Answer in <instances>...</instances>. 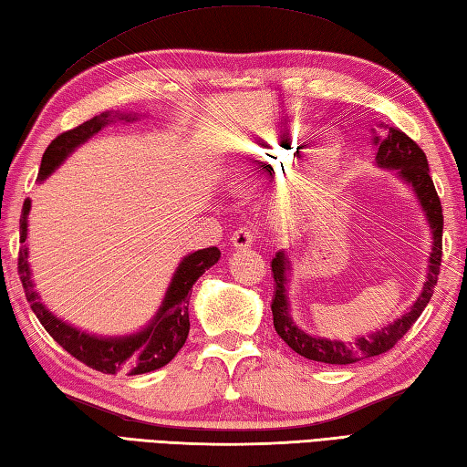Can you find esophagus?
Masks as SVG:
<instances>
[{
  "label": "esophagus",
  "instance_id": "34e87169",
  "mask_svg": "<svg viewBox=\"0 0 467 467\" xmlns=\"http://www.w3.org/2000/svg\"><path fill=\"white\" fill-rule=\"evenodd\" d=\"M253 243H254V234L249 231V228H239V231H234L231 236V244L234 249H249Z\"/></svg>",
  "mask_w": 467,
  "mask_h": 467
}]
</instances>
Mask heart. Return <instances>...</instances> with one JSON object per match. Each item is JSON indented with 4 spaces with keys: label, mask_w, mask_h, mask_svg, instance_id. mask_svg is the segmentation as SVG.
Instances as JSON below:
<instances>
[{
    "label": "heart",
    "mask_w": 467,
    "mask_h": 467,
    "mask_svg": "<svg viewBox=\"0 0 467 467\" xmlns=\"http://www.w3.org/2000/svg\"><path fill=\"white\" fill-rule=\"evenodd\" d=\"M309 136L306 126H289L269 130L244 140L239 148L241 164L246 172L279 178L295 166L296 154ZM343 161V140L335 132L323 134L306 154L301 172L289 182L283 198V213L299 218L315 202L317 188L331 178Z\"/></svg>",
    "instance_id": "1"
}]
</instances>
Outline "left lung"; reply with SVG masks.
I'll use <instances>...</instances> for the list:
<instances>
[{"label": "left lung", "instance_id": "1", "mask_svg": "<svg viewBox=\"0 0 467 467\" xmlns=\"http://www.w3.org/2000/svg\"><path fill=\"white\" fill-rule=\"evenodd\" d=\"M385 136H379L371 128V142L375 146V164L383 171H395L400 181L411 188L418 201L425 223L431 233V253L428 256V271H425V281L421 293L415 303L405 311L398 321L381 327L379 331H373L367 337H355V341H337L325 339L319 335H311L295 323L291 315L289 301V276L293 265L289 261V253L285 249L275 254L271 263L275 276V299H273V325L276 335L291 347L295 353H299L305 359L329 365H349L355 361L367 359V357L381 355L389 351L401 337L411 329V325L418 321L421 311L428 306L433 286L438 285L440 265H441V231H443V214L440 196L435 192L433 181L430 176V164L421 148L415 144L408 134H403L398 128H389L383 122Z\"/></svg>", "mask_w": 467, "mask_h": 467}]
</instances>
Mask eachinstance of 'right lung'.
Returning <instances> with one entry per match:
<instances>
[{
	"mask_svg": "<svg viewBox=\"0 0 467 467\" xmlns=\"http://www.w3.org/2000/svg\"><path fill=\"white\" fill-rule=\"evenodd\" d=\"M142 112H120V110H108L94 116L92 120L80 124L74 130H67L59 134L56 140H52L46 148L42 156V166H39L37 182L42 184L47 176H52L59 166H62L67 156L76 152L84 142L90 140L102 128L110 126L114 122H136L140 120ZM32 211V201L26 198L22 208V218H19V249L17 256V273L22 279L24 291L27 296V303L32 311L44 325V329L54 337L57 345L76 357L78 361L86 363L96 371L116 375L118 371L128 375H144L161 369L168 365L174 355L182 349L186 343L188 331H191V319H188V301H191L192 285L202 276L213 265L221 259V251L216 246L211 249H201L194 253H188L184 259L178 263L176 271L171 279V285L164 293V299L158 306L156 315L152 317L148 325L142 329L130 335H94L78 329L72 323L59 319L57 315L47 309L44 301L39 299L36 291V285L32 279V269L27 263V216Z\"/></svg>",
	"mask_w": 467,
	"mask_h": 467,
	"instance_id": "1",
	"label": "right lung"
}]
</instances>
